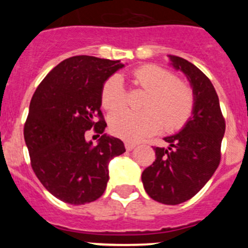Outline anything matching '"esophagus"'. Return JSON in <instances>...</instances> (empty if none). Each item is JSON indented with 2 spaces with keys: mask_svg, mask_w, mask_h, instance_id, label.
I'll use <instances>...</instances> for the list:
<instances>
[{
  "mask_svg": "<svg viewBox=\"0 0 248 248\" xmlns=\"http://www.w3.org/2000/svg\"><path fill=\"white\" fill-rule=\"evenodd\" d=\"M124 146H126L127 151H131V150H133L134 147L137 146V144L136 142H132V141H126L124 142Z\"/></svg>",
  "mask_w": 248,
  "mask_h": 248,
  "instance_id": "34e87169",
  "label": "esophagus"
}]
</instances>
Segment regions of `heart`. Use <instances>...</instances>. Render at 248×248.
Wrapping results in <instances>:
<instances>
[{
    "mask_svg": "<svg viewBox=\"0 0 248 248\" xmlns=\"http://www.w3.org/2000/svg\"><path fill=\"white\" fill-rule=\"evenodd\" d=\"M132 80L146 91L140 110L120 109L109 116V128L114 136L124 140H139L154 134L163 124L167 132L182 128L191 117L194 96L186 82L156 64H144L132 72ZM102 106L115 110L126 101L124 81L119 76L106 80L101 92Z\"/></svg>",
    "mask_w": 248,
    "mask_h": 248,
    "instance_id": "1",
    "label": "heart"
}]
</instances>
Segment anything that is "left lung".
I'll return each instance as SVG.
<instances>
[{
	"mask_svg": "<svg viewBox=\"0 0 248 248\" xmlns=\"http://www.w3.org/2000/svg\"><path fill=\"white\" fill-rule=\"evenodd\" d=\"M169 59L191 84L193 111L179 133L164 138L167 149L154 147L156 159L142 171L141 181L154 201L176 205L196 196L216 171L226 121L209 78L182 57L169 55Z\"/></svg>",
	"mask_w": 248,
	"mask_h": 248,
	"instance_id": "obj_1",
	"label": "left lung"
}]
</instances>
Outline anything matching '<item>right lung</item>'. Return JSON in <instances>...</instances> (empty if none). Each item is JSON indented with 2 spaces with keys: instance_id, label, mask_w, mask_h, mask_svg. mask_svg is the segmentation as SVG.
<instances>
[{
  "instance_id": "add662e5",
  "label": "right lung",
  "mask_w": 248,
  "mask_h": 248,
  "mask_svg": "<svg viewBox=\"0 0 248 248\" xmlns=\"http://www.w3.org/2000/svg\"><path fill=\"white\" fill-rule=\"evenodd\" d=\"M124 66L86 55L69 57L47 73L32 96L25 142L34 174L60 201H97L107 188L110 159L126 151L121 140L103 134L101 111L103 84ZM92 128L102 134L94 147L84 139Z\"/></svg>"
}]
</instances>
